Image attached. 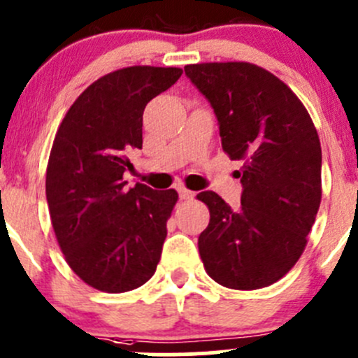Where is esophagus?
Returning a JSON list of instances; mask_svg holds the SVG:
<instances>
[{
	"label": "esophagus",
	"mask_w": 358,
	"mask_h": 358,
	"mask_svg": "<svg viewBox=\"0 0 358 358\" xmlns=\"http://www.w3.org/2000/svg\"><path fill=\"white\" fill-rule=\"evenodd\" d=\"M178 194H180V199H183V201H187V199H192V197L196 196V194H194L192 190L185 189V187H178Z\"/></svg>",
	"instance_id": "esophagus-1"
}]
</instances>
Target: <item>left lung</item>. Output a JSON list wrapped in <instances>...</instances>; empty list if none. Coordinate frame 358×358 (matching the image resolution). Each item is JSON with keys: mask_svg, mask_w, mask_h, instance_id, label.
I'll return each instance as SVG.
<instances>
[{"mask_svg": "<svg viewBox=\"0 0 358 358\" xmlns=\"http://www.w3.org/2000/svg\"><path fill=\"white\" fill-rule=\"evenodd\" d=\"M215 110L222 147L243 161L241 208L213 190L199 255L213 280L251 291L282 279L305 251L322 197V150L312 117L286 83L248 62L185 66Z\"/></svg>", "mask_w": 358, "mask_h": 358, "instance_id": "obj_1", "label": "left lung"}]
</instances>
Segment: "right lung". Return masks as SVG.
I'll list each match as a JSON object with an SVG mask.
<instances>
[{
  "label": "right lung",
  "mask_w": 358,
  "mask_h": 358,
  "mask_svg": "<svg viewBox=\"0 0 358 358\" xmlns=\"http://www.w3.org/2000/svg\"><path fill=\"white\" fill-rule=\"evenodd\" d=\"M182 76L178 67L133 66L96 79L76 99L59 126L48 168L46 201L66 262L88 286L126 292L157 268L176 190L143 183L126 189L142 149V115Z\"/></svg>",
  "instance_id": "1"
}]
</instances>
